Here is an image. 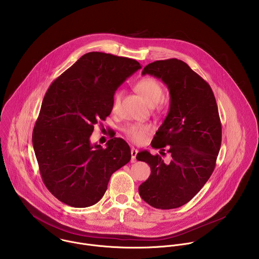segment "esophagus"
<instances>
[{"label":"esophagus","mask_w":259,"mask_h":259,"mask_svg":"<svg viewBox=\"0 0 259 259\" xmlns=\"http://www.w3.org/2000/svg\"><path fill=\"white\" fill-rule=\"evenodd\" d=\"M131 153H132V163H135V162H137V154H138V150L137 149H135V148H132V150H131Z\"/></svg>","instance_id":"obj_1"}]
</instances>
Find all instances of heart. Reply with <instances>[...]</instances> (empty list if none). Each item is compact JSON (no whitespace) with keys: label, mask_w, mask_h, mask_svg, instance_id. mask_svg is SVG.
Masks as SVG:
<instances>
[{"label":"heart","mask_w":259,"mask_h":259,"mask_svg":"<svg viewBox=\"0 0 259 259\" xmlns=\"http://www.w3.org/2000/svg\"><path fill=\"white\" fill-rule=\"evenodd\" d=\"M135 89L138 93L142 95V97L150 106H155L157 103H159L164 95V90L161 83L157 79L152 77H145L140 79L135 84ZM121 95L122 93L120 91H117L114 94L112 101L113 111L117 110L121 100ZM151 126L144 124H130L124 128L126 137L137 144L143 143L145 139L151 134Z\"/></svg>","instance_id":"heart-1"}]
</instances>
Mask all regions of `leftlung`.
I'll return each instance as SVG.
<instances>
[{
  "label": "left lung",
  "mask_w": 259,
  "mask_h": 259,
  "mask_svg": "<svg viewBox=\"0 0 259 259\" xmlns=\"http://www.w3.org/2000/svg\"><path fill=\"white\" fill-rule=\"evenodd\" d=\"M168 87L169 112L153 141V148L172 159L142 151L139 161L148 163L151 175L139 186L141 197L161 209L187 203L210 177L222 142V125L210 86L187 64L177 59L156 61L143 70Z\"/></svg>",
  "instance_id": "obj_1"
}]
</instances>
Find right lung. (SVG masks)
Segmentation results:
<instances>
[{
    "instance_id": "add662e5",
    "label": "right lung",
    "mask_w": 259,
    "mask_h": 259,
    "mask_svg": "<svg viewBox=\"0 0 259 259\" xmlns=\"http://www.w3.org/2000/svg\"><path fill=\"white\" fill-rule=\"evenodd\" d=\"M142 67L139 62L92 52L82 56L48 89L32 133L47 188L62 202L87 207L104 195L113 172L132 158L120 138L106 149L92 145L94 125L112 110L116 89Z\"/></svg>"
}]
</instances>
